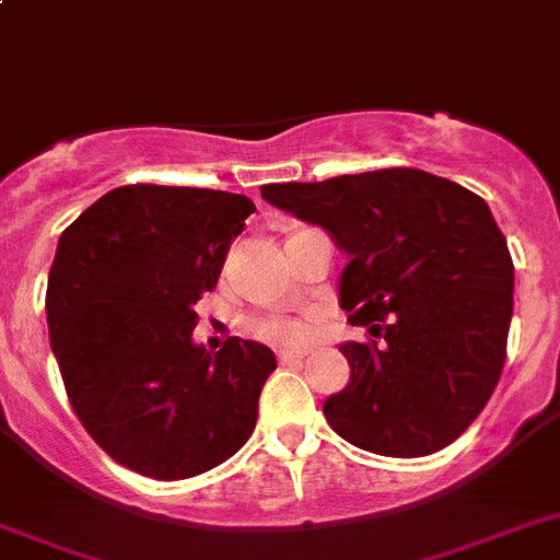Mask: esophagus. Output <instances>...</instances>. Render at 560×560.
<instances>
[{
    "instance_id": "34e87169",
    "label": "esophagus",
    "mask_w": 560,
    "mask_h": 560,
    "mask_svg": "<svg viewBox=\"0 0 560 560\" xmlns=\"http://www.w3.org/2000/svg\"><path fill=\"white\" fill-rule=\"evenodd\" d=\"M307 355V350H281L279 361L281 364H293V361H302Z\"/></svg>"
}]
</instances>
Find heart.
Returning a JSON list of instances; mask_svg holds the SVG:
<instances>
[{
  "label": "heart",
  "mask_w": 560,
  "mask_h": 560,
  "mask_svg": "<svg viewBox=\"0 0 560 560\" xmlns=\"http://www.w3.org/2000/svg\"><path fill=\"white\" fill-rule=\"evenodd\" d=\"M253 332L258 338H267V341H284V345H295L302 341L304 330L302 324L288 322V318H265V322L253 324Z\"/></svg>",
  "instance_id": "heart-1"
}]
</instances>
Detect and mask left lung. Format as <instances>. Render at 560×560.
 Wrapping results in <instances>:
<instances>
[{
  "instance_id": "obj_1",
  "label": "left lung",
  "mask_w": 560,
  "mask_h": 560,
  "mask_svg": "<svg viewBox=\"0 0 560 560\" xmlns=\"http://www.w3.org/2000/svg\"><path fill=\"white\" fill-rule=\"evenodd\" d=\"M261 199L347 253L338 304L373 336L338 347L350 382L324 401L327 424L393 458L453 444L501 378L512 318V258L487 201L412 167L265 185Z\"/></svg>"
}]
</instances>
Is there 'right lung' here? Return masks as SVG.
Masks as SVG:
<instances>
[{
	"label": "right lung",
	"mask_w": 560,
	"mask_h": 560,
	"mask_svg": "<svg viewBox=\"0 0 560 560\" xmlns=\"http://www.w3.org/2000/svg\"><path fill=\"white\" fill-rule=\"evenodd\" d=\"M256 210L205 187L105 192L59 236L48 332L84 430L121 467L178 481L219 467L250 439L276 370L270 347L192 341L196 302L215 288L230 242Z\"/></svg>",
	"instance_id": "1"
}]
</instances>
